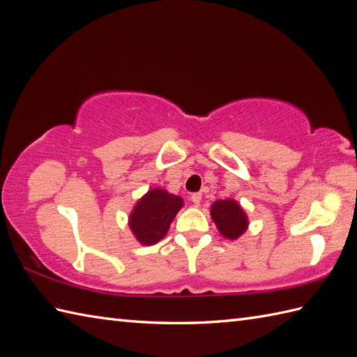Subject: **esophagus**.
<instances>
[{
    "mask_svg": "<svg viewBox=\"0 0 357 357\" xmlns=\"http://www.w3.org/2000/svg\"><path fill=\"white\" fill-rule=\"evenodd\" d=\"M190 199H192V202L195 204V206H199V202L202 199V193H193Z\"/></svg>",
    "mask_w": 357,
    "mask_h": 357,
    "instance_id": "1",
    "label": "esophagus"
}]
</instances>
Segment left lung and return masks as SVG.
<instances>
[{
  "label": "left lung",
  "instance_id": "1",
  "mask_svg": "<svg viewBox=\"0 0 357 357\" xmlns=\"http://www.w3.org/2000/svg\"><path fill=\"white\" fill-rule=\"evenodd\" d=\"M219 233L227 239H238L247 230L248 218L234 199L216 201L210 210Z\"/></svg>",
  "mask_w": 357,
  "mask_h": 357
}]
</instances>
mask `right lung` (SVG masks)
I'll list each match as a JSON object with an SVG mask.
<instances>
[{
    "label": "right lung",
    "mask_w": 357,
    "mask_h": 357,
    "mask_svg": "<svg viewBox=\"0 0 357 357\" xmlns=\"http://www.w3.org/2000/svg\"><path fill=\"white\" fill-rule=\"evenodd\" d=\"M183 198L164 188L149 190L136 202L128 218V225L142 245H153L161 241L170 229V224L183 207Z\"/></svg>",
    "instance_id": "right-lung-1"
}]
</instances>
